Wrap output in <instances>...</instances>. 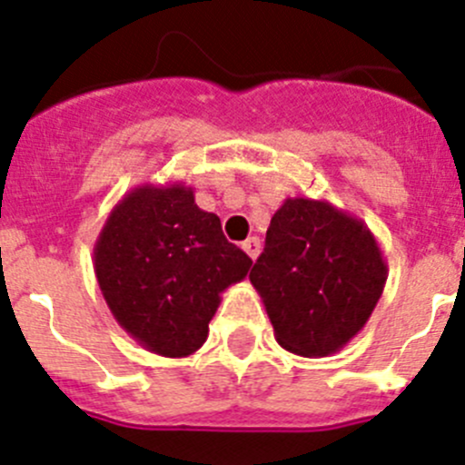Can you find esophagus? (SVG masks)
Listing matches in <instances>:
<instances>
[{"label":"esophagus","instance_id":"esophagus-1","mask_svg":"<svg viewBox=\"0 0 465 465\" xmlns=\"http://www.w3.org/2000/svg\"><path fill=\"white\" fill-rule=\"evenodd\" d=\"M242 248H243V252H246V255L251 257V260H255V257L260 255V239H257V237H248L246 242L242 243Z\"/></svg>","mask_w":465,"mask_h":465}]
</instances>
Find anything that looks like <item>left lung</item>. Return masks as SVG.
I'll return each mask as SVG.
<instances>
[{"label": "left lung", "mask_w": 465, "mask_h": 465, "mask_svg": "<svg viewBox=\"0 0 465 465\" xmlns=\"http://www.w3.org/2000/svg\"><path fill=\"white\" fill-rule=\"evenodd\" d=\"M387 275L378 239L361 219L296 196L271 217L248 278L284 351L328 357L364 328Z\"/></svg>", "instance_id": "obj_1"}]
</instances>
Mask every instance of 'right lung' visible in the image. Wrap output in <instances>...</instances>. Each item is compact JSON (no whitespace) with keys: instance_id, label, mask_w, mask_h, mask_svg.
Here are the masks:
<instances>
[{"instance_id":"add662e5","label":"right lung","mask_w":465,"mask_h":465,"mask_svg":"<svg viewBox=\"0 0 465 465\" xmlns=\"http://www.w3.org/2000/svg\"><path fill=\"white\" fill-rule=\"evenodd\" d=\"M92 260L114 321L163 357H187L203 346L222 293L252 264L183 183H144L124 194Z\"/></svg>"}]
</instances>
